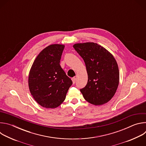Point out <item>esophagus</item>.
Instances as JSON below:
<instances>
[{"label":"esophagus","mask_w":146,"mask_h":146,"mask_svg":"<svg viewBox=\"0 0 146 146\" xmlns=\"http://www.w3.org/2000/svg\"><path fill=\"white\" fill-rule=\"evenodd\" d=\"M72 80L73 81V84H75V82L76 81V77H73L72 78Z\"/></svg>","instance_id":"1"}]
</instances>
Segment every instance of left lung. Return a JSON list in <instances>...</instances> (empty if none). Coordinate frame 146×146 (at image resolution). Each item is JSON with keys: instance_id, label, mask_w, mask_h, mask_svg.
<instances>
[{"instance_id": "1", "label": "left lung", "mask_w": 146, "mask_h": 146, "mask_svg": "<svg viewBox=\"0 0 146 146\" xmlns=\"http://www.w3.org/2000/svg\"><path fill=\"white\" fill-rule=\"evenodd\" d=\"M73 47L84 60L88 82L80 90L84 99L99 106L108 103L114 95L119 84V73L113 55L93 42L77 43Z\"/></svg>"}]
</instances>
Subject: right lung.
<instances>
[{"label": "right lung", "mask_w": 146, "mask_h": 146, "mask_svg": "<svg viewBox=\"0 0 146 146\" xmlns=\"http://www.w3.org/2000/svg\"><path fill=\"white\" fill-rule=\"evenodd\" d=\"M65 46L51 44L41 51L31 68L28 85L31 95L40 106L58 107L66 98L72 80L60 66Z\"/></svg>", "instance_id": "right-lung-1"}]
</instances>
